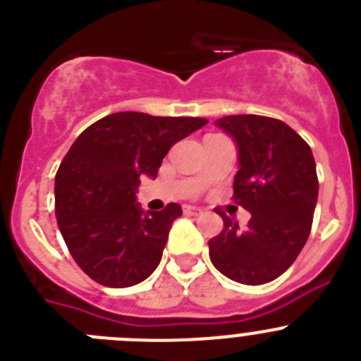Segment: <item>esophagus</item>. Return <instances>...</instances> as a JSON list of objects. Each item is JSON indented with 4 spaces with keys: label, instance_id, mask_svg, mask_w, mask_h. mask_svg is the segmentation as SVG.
<instances>
[{
    "label": "esophagus",
    "instance_id": "obj_1",
    "mask_svg": "<svg viewBox=\"0 0 361 361\" xmlns=\"http://www.w3.org/2000/svg\"><path fill=\"white\" fill-rule=\"evenodd\" d=\"M184 213L191 216H197V215H202L204 209L202 208H197V206H184Z\"/></svg>",
    "mask_w": 361,
    "mask_h": 361
}]
</instances>
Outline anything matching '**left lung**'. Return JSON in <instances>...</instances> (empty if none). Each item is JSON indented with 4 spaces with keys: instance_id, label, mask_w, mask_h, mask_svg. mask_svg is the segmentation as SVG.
Listing matches in <instances>:
<instances>
[{
    "instance_id": "obj_1",
    "label": "left lung",
    "mask_w": 361,
    "mask_h": 361,
    "mask_svg": "<svg viewBox=\"0 0 361 361\" xmlns=\"http://www.w3.org/2000/svg\"><path fill=\"white\" fill-rule=\"evenodd\" d=\"M215 126L237 146L233 199L251 219L242 229L220 213L224 229L208 242L209 258L228 279L260 286L288 271L307 242L318 200L317 164L307 142L279 119L228 116Z\"/></svg>"
}]
</instances>
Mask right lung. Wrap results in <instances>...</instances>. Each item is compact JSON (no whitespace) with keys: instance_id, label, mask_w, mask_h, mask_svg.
Listing matches in <instances>:
<instances>
[{"instance_id":"obj_1","label":"right lung","mask_w":361,"mask_h":361,"mask_svg":"<svg viewBox=\"0 0 361 361\" xmlns=\"http://www.w3.org/2000/svg\"><path fill=\"white\" fill-rule=\"evenodd\" d=\"M208 124L200 117L117 111L75 139L56 175V216L70 255L106 288H132L157 269L178 204L145 212L142 177L155 178L171 146Z\"/></svg>"}]
</instances>
